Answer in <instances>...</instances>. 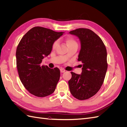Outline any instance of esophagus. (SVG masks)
I'll list each match as a JSON object with an SVG mask.
<instances>
[{"label": "esophagus", "mask_w": 127, "mask_h": 127, "mask_svg": "<svg viewBox=\"0 0 127 127\" xmlns=\"http://www.w3.org/2000/svg\"><path fill=\"white\" fill-rule=\"evenodd\" d=\"M65 70L64 69H60V72H61V73H63V72H65Z\"/></svg>", "instance_id": "esophagus-1"}]
</instances>
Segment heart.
<instances>
[{
  "label": "heart",
  "mask_w": 127,
  "mask_h": 127,
  "mask_svg": "<svg viewBox=\"0 0 127 127\" xmlns=\"http://www.w3.org/2000/svg\"><path fill=\"white\" fill-rule=\"evenodd\" d=\"M68 47H70V46L73 45H77V43L76 41L72 39V38H69L66 41ZM59 43V42L58 40H56L54 42H53V45H52V48L53 49H55L57 48V47L58 46ZM67 56V55H66Z\"/></svg>",
  "instance_id": "1"
}]
</instances>
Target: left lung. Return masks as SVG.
Here are the masks:
<instances>
[{"mask_svg":"<svg viewBox=\"0 0 127 127\" xmlns=\"http://www.w3.org/2000/svg\"><path fill=\"white\" fill-rule=\"evenodd\" d=\"M69 33L80 41L78 61H82L83 68L80 75L71 72L68 84L73 96L84 100L96 94L104 82L107 69L106 49L101 38L90 29L79 28Z\"/></svg>","mask_w":127,"mask_h":127,"instance_id":"1","label":"left lung"}]
</instances>
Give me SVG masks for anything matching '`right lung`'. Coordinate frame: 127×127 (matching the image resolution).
I'll return each instance as SVG.
<instances>
[{
	"instance_id": "right-lung-1",
	"label": "right lung",
	"mask_w": 127,
	"mask_h": 127,
	"mask_svg": "<svg viewBox=\"0 0 127 127\" xmlns=\"http://www.w3.org/2000/svg\"><path fill=\"white\" fill-rule=\"evenodd\" d=\"M64 32L36 26L22 38L16 52V66L23 85L31 94L45 97L52 94L60 79L59 68L41 64L42 59L51 53L53 42Z\"/></svg>"
}]
</instances>
